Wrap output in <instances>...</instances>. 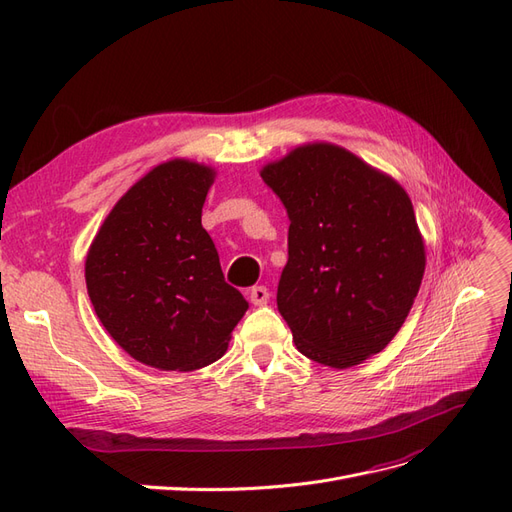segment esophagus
<instances>
[{
	"label": "esophagus",
	"mask_w": 512,
	"mask_h": 512,
	"mask_svg": "<svg viewBox=\"0 0 512 512\" xmlns=\"http://www.w3.org/2000/svg\"><path fill=\"white\" fill-rule=\"evenodd\" d=\"M250 301H252L254 305H265V303L269 301V290H267V286H254V288L250 290Z\"/></svg>",
	"instance_id": "1"
}]
</instances>
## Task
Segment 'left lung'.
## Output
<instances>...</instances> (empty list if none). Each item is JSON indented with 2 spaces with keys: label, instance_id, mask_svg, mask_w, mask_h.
Instances as JSON below:
<instances>
[{
  "label": "left lung",
  "instance_id": "1",
  "mask_svg": "<svg viewBox=\"0 0 512 512\" xmlns=\"http://www.w3.org/2000/svg\"><path fill=\"white\" fill-rule=\"evenodd\" d=\"M260 177L290 220L277 309L297 350L335 369L384 350L425 273L406 190L331 143L297 147Z\"/></svg>",
  "mask_w": 512,
  "mask_h": 512
}]
</instances>
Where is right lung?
I'll return each instance as SVG.
<instances>
[{"label":"right lung","instance_id":"obj_1","mask_svg":"<svg viewBox=\"0 0 512 512\" xmlns=\"http://www.w3.org/2000/svg\"><path fill=\"white\" fill-rule=\"evenodd\" d=\"M213 168L170 160L136 181L89 247L91 305L132 359L164 371L218 361L247 312L200 224Z\"/></svg>","mask_w":512,"mask_h":512}]
</instances>
